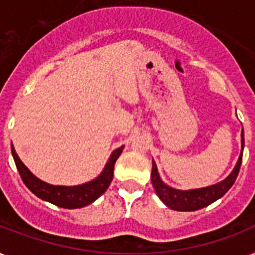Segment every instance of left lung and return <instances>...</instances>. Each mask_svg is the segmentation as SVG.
<instances>
[{
	"label": "left lung",
	"mask_w": 255,
	"mask_h": 255,
	"mask_svg": "<svg viewBox=\"0 0 255 255\" xmlns=\"http://www.w3.org/2000/svg\"><path fill=\"white\" fill-rule=\"evenodd\" d=\"M242 152H244V129H242ZM242 152L233 172L224 181L218 182L216 185L193 190H177L165 185L160 178L155 161H152V185L155 188L156 194L159 196L160 200L170 209L178 210V212H193V210L201 209L222 197L232 188L241 168Z\"/></svg>",
	"instance_id": "8db88e82"
}]
</instances>
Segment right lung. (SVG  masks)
<instances>
[{
    "instance_id": "obj_1",
    "label": "right lung",
    "mask_w": 255,
    "mask_h": 255,
    "mask_svg": "<svg viewBox=\"0 0 255 255\" xmlns=\"http://www.w3.org/2000/svg\"><path fill=\"white\" fill-rule=\"evenodd\" d=\"M122 151H123V147L114 151L102 174L99 177H96L95 180L78 186H57L50 185L47 182H43L42 180L35 177L25 167V164L19 160L18 155L15 153V149L11 145L14 161H15L19 176L22 177V181L25 182V185L42 200L51 202L54 205L61 206V208H66V209L83 208V206L95 201L96 198L100 197L107 190L112 178H114V167H115L116 160L120 156Z\"/></svg>"
}]
</instances>
